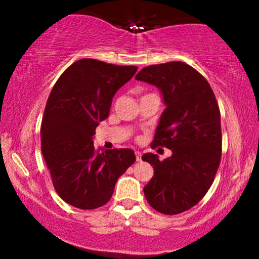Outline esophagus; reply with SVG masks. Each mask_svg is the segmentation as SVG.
<instances>
[{
    "label": "esophagus",
    "mask_w": 259,
    "mask_h": 259,
    "mask_svg": "<svg viewBox=\"0 0 259 259\" xmlns=\"http://www.w3.org/2000/svg\"><path fill=\"white\" fill-rule=\"evenodd\" d=\"M135 156H136V160H138V162H141V152H139V151H136Z\"/></svg>",
    "instance_id": "obj_1"
}]
</instances>
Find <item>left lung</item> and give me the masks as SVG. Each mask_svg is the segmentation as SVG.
<instances>
[{"instance_id":"left-lung-1","label":"left lung","mask_w":259,"mask_h":259,"mask_svg":"<svg viewBox=\"0 0 259 259\" xmlns=\"http://www.w3.org/2000/svg\"><path fill=\"white\" fill-rule=\"evenodd\" d=\"M136 80L159 89L167 108L160 115L151 147H167L159 160L145 153L154 175L144 187L150 206L173 215L196 206L213 184L222 158L221 111L208 81L184 62L148 65Z\"/></svg>"}]
</instances>
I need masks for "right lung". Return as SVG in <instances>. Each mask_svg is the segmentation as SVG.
Here are the masks:
<instances>
[{
    "label": "right lung",
    "mask_w": 259,
    "mask_h": 259,
    "mask_svg": "<svg viewBox=\"0 0 259 259\" xmlns=\"http://www.w3.org/2000/svg\"><path fill=\"white\" fill-rule=\"evenodd\" d=\"M138 70L92 58L74 62L51 90L42 123L41 151L59 197L80 209L111 200L118 178L135 162L130 148L101 152L92 138L109 114L113 96Z\"/></svg>",
    "instance_id": "1"
}]
</instances>
